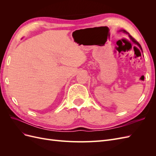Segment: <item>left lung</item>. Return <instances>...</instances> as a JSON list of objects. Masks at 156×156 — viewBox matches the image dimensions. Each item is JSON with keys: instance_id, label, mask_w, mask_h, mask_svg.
<instances>
[{"instance_id": "left-lung-1", "label": "left lung", "mask_w": 156, "mask_h": 156, "mask_svg": "<svg viewBox=\"0 0 156 156\" xmlns=\"http://www.w3.org/2000/svg\"><path fill=\"white\" fill-rule=\"evenodd\" d=\"M120 32H124V33H126V34H128V36H129V38H130V40L132 41V42H133V43L134 44H135L136 45H137L138 47H139V48L141 49V51H143V49H142V48H141V46H140V44L139 43V42L137 41H136L134 38H133V37H132L131 35H129V33L128 32H126L125 30H119Z\"/></svg>"}]
</instances>
